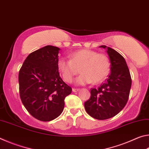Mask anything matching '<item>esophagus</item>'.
Masks as SVG:
<instances>
[{
	"mask_svg": "<svg viewBox=\"0 0 149 149\" xmlns=\"http://www.w3.org/2000/svg\"><path fill=\"white\" fill-rule=\"evenodd\" d=\"M78 91H79V89H75V88H73L72 91L73 92H77Z\"/></svg>",
	"mask_w": 149,
	"mask_h": 149,
	"instance_id": "obj_1",
	"label": "esophagus"
}]
</instances>
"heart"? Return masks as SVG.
Segmentation results:
<instances>
[{"label": "heart", "mask_w": 149, "mask_h": 149, "mask_svg": "<svg viewBox=\"0 0 149 149\" xmlns=\"http://www.w3.org/2000/svg\"><path fill=\"white\" fill-rule=\"evenodd\" d=\"M58 69L65 81L70 83L74 77L82 73L76 79L79 85L102 82L110 72V60L104 54L89 49L81 50L73 53L70 59L60 58L57 62Z\"/></svg>", "instance_id": "obj_1"}]
</instances>
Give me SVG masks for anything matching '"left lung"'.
Wrapping results in <instances>:
<instances>
[{
    "mask_svg": "<svg viewBox=\"0 0 149 149\" xmlns=\"http://www.w3.org/2000/svg\"><path fill=\"white\" fill-rule=\"evenodd\" d=\"M110 62V74L97 89H91L90 99L85 102L87 114L95 119L112 118L122 110L129 99L132 78L129 68L122 55L114 49L102 45Z\"/></svg>",
    "mask_w": 149,
    "mask_h": 149,
    "instance_id": "8db88e82",
    "label": "left lung"
}]
</instances>
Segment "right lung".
<instances>
[{"instance_id": "add662e5", "label": "right lung", "mask_w": 149, "mask_h": 149, "mask_svg": "<svg viewBox=\"0 0 149 149\" xmlns=\"http://www.w3.org/2000/svg\"><path fill=\"white\" fill-rule=\"evenodd\" d=\"M60 49L47 45L29 54L19 70L20 99L33 117L49 122L61 114L72 87L63 81L57 66Z\"/></svg>"}]
</instances>
